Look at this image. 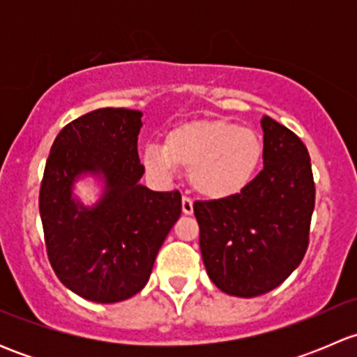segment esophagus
<instances>
[{
	"instance_id": "1",
	"label": "esophagus",
	"mask_w": 357,
	"mask_h": 357,
	"mask_svg": "<svg viewBox=\"0 0 357 357\" xmlns=\"http://www.w3.org/2000/svg\"><path fill=\"white\" fill-rule=\"evenodd\" d=\"M181 207H183V212H185L186 215H190V214H193V200L190 199V197H183V200H181Z\"/></svg>"
}]
</instances>
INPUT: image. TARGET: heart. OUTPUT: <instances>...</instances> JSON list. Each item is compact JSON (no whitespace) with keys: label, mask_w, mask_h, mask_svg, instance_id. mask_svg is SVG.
<instances>
[{"label":"heart","mask_w":357,"mask_h":357,"mask_svg":"<svg viewBox=\"0 0 357 357\" xmlns=\"http://www.w3.org/2000/svg\"><path fill=\"white\" fill-rule=\"evenodd\" d=\"M262 158V142L250 128L228 121H193L172 129L164 146L143 150L146 171L171 179L178 165L190 171L193 188L208 199L236 195L252 181Z\"/></svg>","instance_id":"b5f03b06"}]
</instances>
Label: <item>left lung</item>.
Instances as JSON below:
<instances>
[{
	"instance_id": "1",
	"label": "left lung",
	"mask_w": 357,
	"mask_h": 357,
	"mask_svg": "<svg viewBox=\"0 0 357 357\" xmlns=\"http://www.w3.org/2000/svg\"><path fill=\"white\" fill-rule=\"evenodd\" d=\"M264 167L240 193L195 202L208 278L236 297L282 285L304 259L314 211V179L304 143L264 115Z\"/></svg>"
}]
</instances>
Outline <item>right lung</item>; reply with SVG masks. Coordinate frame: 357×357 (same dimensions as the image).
<instances>
[{"label":"right lung","mask_w":357,"mask_h":357,"mask_svg":"<svg viewBox=\"0 0 357 357\" xmlns=\"http://www.w3.org/2000/svg\"><path fill=\"white\" fill-rule=\"evenodd\" d=\"M142 112L98 109L68 122L52 145L39 214L50 264L74 294L100 304L121 302L146 285L158 248L181 215V193L139 185ZM82 174L106 183L84 208L71 197Z\"/></svg>","instance_id":"1"}]
</instances>
